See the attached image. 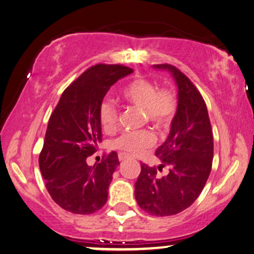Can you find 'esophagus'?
<instances>
[{
    "mask_svg": "<svg viewBox=\"0 0 254 254\" xmlns=\"http://www.w3.org/2000/svg\"><path fill=\"white\" fill-rule=\"evenodd\" d=\"M130 158H131V156L127 155V153H123V152L118 153V159H120L121 162H123V160H127V159H130Z\"/></svg>",
    "mask_w": 254,
    "mask_h": 254,
    "instance_id": "obj_1",
    "label": "esophagus"
}]
</instances>
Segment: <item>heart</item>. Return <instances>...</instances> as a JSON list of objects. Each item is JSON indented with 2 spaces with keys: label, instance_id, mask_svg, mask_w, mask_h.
I'll use <instances>...</instances> for the list:
<instances>
[{
  "label": "heart",
  "instance_id": "1",
  "mask_svg": "<svg viewBox=\"0 0 254 254\" xmlns=\"http://www.w3.org/2000/svg\"><path fill=\"white\" fill-rule=\"evenodd\" d=\"M123 97L127 103L145 111L147 120L156 127H165L170 124L177 110L176 95L170 90H158L152 82L145 78H137L123 90ZM99 120L104 130L116 127L118 112L111 102H103L99 109ZM155 143V136L150 131L127 132L114 142L116 149L137 155Z\"/></svg>",
  "mask_w": 254,
  "mask_h": 254
}]
</instances>
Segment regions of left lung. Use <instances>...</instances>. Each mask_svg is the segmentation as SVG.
Listing matches in <instances>:
<instances>
[{
  "mask_svg": "<svg viewBox=\"0 0 254 254\" xmlns=\"http://www.w3.org/2000/svg\"><path fill=\"white\" fill-rule=\"evenodd\" d=\"M171 73L177 85V110L164 143L156 151L169 173L157 176L156 168L140 164L134 198L145 212L172 216L190 207L206 184L213 159V134L206 104L190 79L170 64L152 65Z\"/></svg>",
  "mask_w": 254,
  "mask_h": 254,
  "instance_id": "8db88e82",
  "label": "left lung"
}]
</instances>
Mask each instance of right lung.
I'll use <instances>...</instances> for the list:
<instances>
[{
  "label": "right lung",
  "mask_w": 254,
  "mask_h": 254,
  "mask_svg": "<svg viewBox=\"0 0 254 254\" xmlns=\"http://www.w3.org/2000/svg\"><path fill=\"white\" fill-rule=\"evenodd\" d=\"M133 70L97 64L64 90L48 123L38 164L54 201L76 214L104 206L112 175L120 164L115 151L90 166L86 158L102 142L99 109L109 89Z\"/></svg>",
  "instance_id": "right-lung-1"
}]
</instances>
